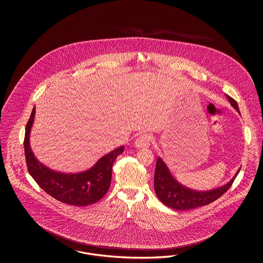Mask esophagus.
Listing matches in <instances>:
<instances>
[{
	"label": "esophagus",
	"mask_w": 263,
	"mask_h": 263,
	"mask_svg": "<svg viewBox=\"0 0 263 263\" xmlns=\"http://www.w3.org/2000/svg\"><path fill=\"white\" fill-rule=\"evenodd\" d=\"M152 143V137L149 134H142L136 139L135 141V146L138 149H144V148H149Z\"/></svg>",
	"instance_id": "1"
}]
</instances>
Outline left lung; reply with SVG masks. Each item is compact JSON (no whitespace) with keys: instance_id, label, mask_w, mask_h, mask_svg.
<instances>
[{"instance_id":"1","label":"left lung","mask_w":263,"mask_h":263,"mask_svg":"<svg viewBox=\"0 0 263 263\" xmlns=\"http://www.w3.org/2000/svg\"><path fill=\"white\" fill-rule=\"evenodd\" d=\"M225 96L230 101L231 105L239 113L237 101L233 100L228 95ZM239 170L240 168H238L234 177L224 185L207 191H197L179 183L170 173V170L165 163L161 158H159L156 163L154 188L158 198L165 206L175 210H190L208 205L221 197L231 187L232 183L239 173Z\"/></svg>"}]
</instances>
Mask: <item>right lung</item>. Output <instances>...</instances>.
<instances>
[{
	"mask_svg": "<svg viewBox=\"0 0 263 263\" xmlns=\"http://www.w3.org/2000/svg\"><path fill=\"white\" fill-rule=\"evenodd\" d=\"M33 107L25 127V154L27 170L38 185L56 200L73 206H87L100 200L110 186L112 164L124 147L121 146L101 157L90 168L78 174L55 172L39 163L30 148L29 136L33 125Z\"/></svg>",
	"mask_w": 263,
	"mask_h": 263,
	"instance_id": "obj_1",
	"label": "right lung"
}]
</instances>
